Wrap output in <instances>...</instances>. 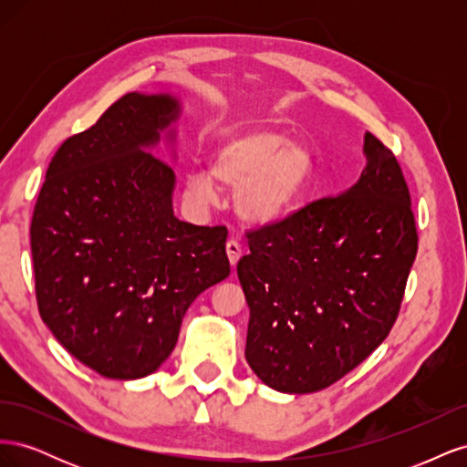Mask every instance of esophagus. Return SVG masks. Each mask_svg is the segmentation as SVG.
<instances>
[{
    "label": "esophagus",
    "instance_id": "34e87169",
    "mask_svg": "<svg viewBox=\"0 0 467 467\" xmlns=\"http://www.w3.org/2000/svg\"><path fill=\"white\" fill-rule=\"evenodd\" d=\"M225 253H228V259H230V265L235 268V265L239 263V259H242V244L235 242V239H230L228 244H225Z\"/></svg>",
    "mask_w": 467,
    "mask_h": 467
}]
</instances>
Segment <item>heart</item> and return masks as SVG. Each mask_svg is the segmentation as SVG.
Listing matches in <instances>:
<instances>
[{
	"mask_svg": "<svg viewBox=\"0 0 467 467\" xmlns=\"http://www.w3.org/2000/svg\"><path fill=\"white\" fill-rule=\"evenodd\" d=\"M314 175V155L300 140L278 129H247L225 136L210 169L194 165L185 175L191 201L208 204L220 189L235 191L237 216L255 225L288 218Z\"/></svg>",
	"mask_w": 467,
	"mask_h": 467,
	"instance_id": "obj_1",
	"label": "heart"
}]
</instances>
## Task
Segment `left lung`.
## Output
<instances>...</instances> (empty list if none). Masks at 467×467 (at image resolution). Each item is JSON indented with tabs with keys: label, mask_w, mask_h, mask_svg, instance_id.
<instances>
[{
	"label": "left lung",
	"mask_w": 467,
	"mask_h": 467,
	"mask_svg": "<svg viewBox=\"0 0 467 467\" xmlns=\"http://www.w3.org/2000/svg\"><path fill=\"white\" fill-rule=\"evenodd\" d=\"M350 189L249 234L237 263L249 306L245 358L282 393L329 388L384 343L417 255L411 199L393 153L364 134Z\"/></svg>",
	"instance_id": "left-lung-1"
}]
</instances>
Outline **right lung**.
<instances>
[{
    "label": "right lung",
    "mask_w": 467,
    "mask_h": 467,
    "mask_svg": "<svg viewBox=\"0 0 467 467\" xmlns=\"http://www.w3.org/2000/svg\"><path fill=\"white\" fill-rule=\"evenodd\" d=\"M182 101L126 93L54 153L31 223L42 321L69 355L112 379H138L171 355L196 296L230 275L223 225L173 212Z\"/></svg>",
    "instance_id": "add662e5"
}]
</instances>
